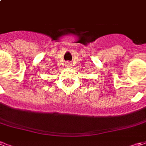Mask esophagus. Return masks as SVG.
Segmentation results:
<instances>
[{
  "label": "esophagus",
  "instance_id": "obj_1",
  "mask_svg": "<svg viewBox=\"0 0 146 146\" xmlns=\"http://www.w3.org/2000/svg\"><path fill=\"white\" fill-rule=\"evenodd\" d=\"M67 66H68V67H69V66L71 65V63H67Z\"/></svg>",
  "mask_w": 146,
  "mask_h": 146
}]
</instances>
